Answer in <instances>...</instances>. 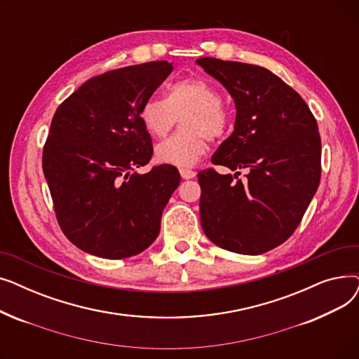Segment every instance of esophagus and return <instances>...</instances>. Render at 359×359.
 Returning <instances> with one entry per match:
<instances>
[{"label":"esophagus","instance_id":"esophagus-1","mask_svg":"<svg viewBox=\"0 0 359 359\" xmlns=\"http://www.w3.org/2000/svg\"><path fill=\"white\" fill-rule=\"evenodd\" d=\"M179 172H180V176H182V179H184V180L194 179V177L196 176V173L194 172V170H191V168H186V167H182V168H179Z\"/></svg>","mask_w":359,"mask_h":359}]
</instances>
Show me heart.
<instances>
[{
	"instance_id": "b5f03b06",
	"label": "heart",
	"mask_w": 359,
	"mask_h": 359,
	"mask_svg": "<svg viewBox=\"0 0 359 359\" xmlns=\"http://www.w3.org/2000/svg\"><path fill=\"white\" fill-rule=\"evenodd\" d=\"M221 103L218 88L196 77L170 86L165 99H147L140 118L151 137H167L177 119H183V130L157 145V160L182 167L194 165L208 151V138L219 140L230 128V111Z\"/></svg>"
}]
</instances>
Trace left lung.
Segmentation results:
<instances>
[{
	"mask_svg": "<svg viewBox=\"0 0 359 359\" xmlns=\"http://www.w3.org/2000/svg\"><path fill=\"white\" fill-rule=\"evenodd\" d=\"M196 62L236 104L234 132L211 158L236 175L198 173L202 230L221 249L266 253L291 237L318 187L317 122L299 94L266 68L217 58ZM240 169L248 172L243 182Z\"/></svg>",
	"mask_w": 359,
	"mask_h": 359,
	"instance_id": "1",
	"label": "left lung"
}]
</instances>
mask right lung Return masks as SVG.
Listing matches in <instances>:
<instances>
[{"label":"right lung","mask_w":359,"mask_h":359,"mask_svg":"<svg viewBox=\"0 0 359 359\" xmlns=\"http://www.w3.org/2000/svg\"><path fill=\"white\" fill-rule=\"evenodd\" d=\"M172 71V62L157 61L104 72L55 111L43 175L61 230L88 255L135 256L160 233L180 175L170 164L135 172L153 156L140 110Z\"/></svg>","instance_id":"obj_1"}]
</instances>
